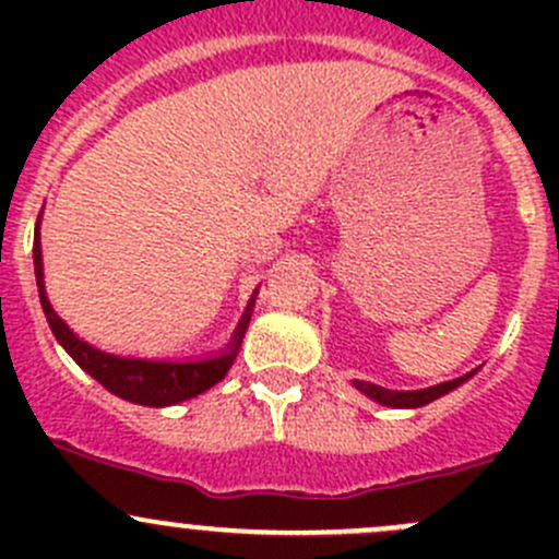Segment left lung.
I'll use <instances>...</instances> for the list:
<instances>
[{
    "mask_svg": "<svg viewBox=\"0 0 559 559\" xmlns=\"http://www.w3.org/2000/svg\"><path fill=\"white\" fill-rule=\"evenodd\" d=\"M473 373H476V370H473ZM473 373L460 376V379H454V381H443V384H436V386L414 389V392H394V389L376 386V384H370V381H354V386H357L359 392L368 394L370 400H376V403L389 405V408H421V405L432 403V400L443 397V394H449L452 389L465 384L467 379H473Z\"/></svg>",
    "mask_w": 559,
    "mask_h": 559,
    "instance_id": "8db88e82",
    "label": "left lung"
}]
</instances>
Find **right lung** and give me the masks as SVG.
<instances>
[{
	"mask_svg": "<svg viewBox=\"0 0 559 559\" xmlns=\"http://www.w3.org/2000/svg\"><path fill=\"white\" fill-rule=\"evenodd\" d=\"M35 275H37V289H39V302H43L45 319H48L50 332L56 335V341L64 346V352L86 370L92 379H97L107 392H112L116 397L129 400V403L138 405H175L183 403V400L197 397L205 389L227 376V370L233 368L235 357H238V348L243 343L246 326L251 321L253 302H248L246 313L240 316V324L235 330L233 341L224 352L213 354V357L194 359V362H159V359H132V357H116V354H105L99 348L88 346L86 341L75 335L64 321L59 319V313L50 308L48 295H45V281H43V248H39V222L35 233Z\"/></svg>",
	"mask_w": 559,
	"mask_h": 559,
	"instance_id": "add662e5",
	"label": "right lung"
}]
</instances>
